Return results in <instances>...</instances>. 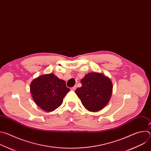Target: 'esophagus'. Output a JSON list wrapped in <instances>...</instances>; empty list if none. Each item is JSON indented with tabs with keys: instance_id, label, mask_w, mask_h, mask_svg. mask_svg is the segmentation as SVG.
<instances>
[{
	"instance_id": "34e87169",
	"label": "esophagus",
	"mask_w": 151,
	"mask_h": 151,
	"mask_svg": "<svg viewBox=\"0 0 151 151\" xmlns=\"http://www.w3.org/2000/svg\"><path fill=\"white\" fill-rule=\"evenodd\" d=\"M76 86H74V87H72V88H70V90H71L72 91H75V90H76Z\"/></svg>"
}]
</instances>
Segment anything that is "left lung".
Returning <instances> with one entry per match:
<instances>
[{
	"instance_id": "left-lung-1",
	"label": "left lung",
	"mask_w": 151,
	"mask_h": 151,
	"mask_svg": "<svg viewBox=\"0 0 151 151\" xmlns=\"http://www.w3.org/2000/svg\"><path fill=\"white\" fill-rule=\"evenodd\" d=\"M82 87L75 93L83 106L90 112H98L109 103L112 94L113 85L111 79L102 73L91 72L81 81Z\"/></svg>"
}]
</instances>
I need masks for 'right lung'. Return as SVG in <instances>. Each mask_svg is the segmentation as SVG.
Here are the masks:
<instances>
[{
  "instance_id": "add662e5",
  "label": "right lung",
  "mask_w": 151,
  "mask_h": 151,
  "mask_svg": "<svg viewBox=\"0 0 151 151\" xmlns=\"http://www.w3.org/2000/svg\"><path fill=\"white\" fill-rule=\"evenodd\" d=\"M30 93L35 103L46 112L55 111L70 91L64 80L53 73L42 75L30 83Z\"/></svg>"
}]
</instances>
